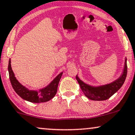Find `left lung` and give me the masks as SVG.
Instances as JSON below:
<instances>
[{
    "label": "left lung",
    "mask_w": 135,
    "mask_h": 135,
    "mask_svg": "<svg viewBox=\"0 0 135 135\" xmlns=\"http://www.w3.org/2000/svg\"><path fill=\"white\" fill-rule=\"evenodd\" d=\"M127 75V65L126 59L123 74L118 80L110 84L99 86L98 88H94L87 85L81 80H80L77 76H76V79L78 81L83 92L88 98L93 100H105L110 98L122 87L126 79Z\"/></svg>",
    "instance_id": "obj_1"
}]
</instances>
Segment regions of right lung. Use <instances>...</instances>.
Here are the masks:
<instances>
[{"label":"right lung","mask_w":135,"mask_h":135,"mask_svg":"<svg viewBox=\"0 0 135 135\" xmlns=\"http://www.w3.org/2000/svg\"><path fill=\"white\" fill-rule=\"evenodd\" d=\"M11 61L9 60L8 70L9 73V78L11 83L12 87L17 94L23 99L28 100L29 102H35V103H41L49 101L52 99L56 94L59 83L60 81L62 73H61L51 83L49 86L44 89H41L39 93L37 91H30L18 81L15 77L11 67Z\"/></svg>","instance_id":"add662e5"}]
</instances>
